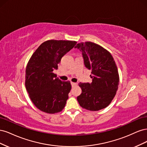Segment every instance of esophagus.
Instances as JSON below:
<instances>
[{"instance_id":"1","label":"esophagus","mask_w":147,"mask_h":147,"mask_svg":"<svg viewBox=\"0 0 147 147\" xmlns=\"http://www.w3.org/2000/svg\"><path fill=\"white\" fill-rule=\"evenodd\" d=\"M71 84H72V86L74 87L75 86H76L77 84V83H74V82H71Z\"/></svg>"}]
</instances>
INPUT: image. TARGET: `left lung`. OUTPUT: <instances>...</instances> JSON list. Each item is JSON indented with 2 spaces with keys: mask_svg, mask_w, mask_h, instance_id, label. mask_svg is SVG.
<instances>
[{
  "mask_svg": "<svg viewBox=\"0 0 147 147\" xmlns=\"http://www.w3.org/2000/svg\"><path fill=\"white\" fill-rule=\"evenodd\" d=\"M82 53L84 64L91 70L92 83H80L81 94L77 100L82 108L98 111L107 107L116 95L119 82L116 63L110 53L91 42L75 47Z\"/></svg>",
  "mask_w": 147,
  "mask_h": 147,
  "instance_id": "left-lung-1",
  "label": "left lung"
}]
</instances>
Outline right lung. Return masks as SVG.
Instances as JSON below:
<instances>
[{
    "label": "right lung",
    "mask_w": 147,
    "mask_h": 147,
    "mask_svg": "<svg viewBox=\"0 0 147 147\" xmlns=\"http://www.w3.org/2000/svg\"><path fill=\"white\" fill-rule=\"evenodd\" d=\"M76 43L49 40L38 47L28 62L25 75L26 90L35 106L43 112L58 113L65 107L72 86L70 82L57 78L53 70Z\"/></svg>",
    "instance_id": "right-lung-1"
}]
</instances>
